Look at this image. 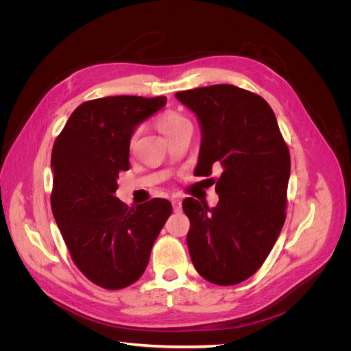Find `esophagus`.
I'll return each instance as SVG.
<instances>
[{"label": "esophagus", "instance_id": "esophagus-1", "mask_svg": "<svg viewBox=\"0 0 351 351\" xmlns=\"http://www.w3.org/2000/svg\"><path fill=\"white\" fill-rule=\"evenodd\" d=\"M171 204H173V209H174V212H178L180 209H182V202H180L178 199H173V200H171Z\"/></svg>", "mask_w": 351, "mask_h": 351}]
</instances>
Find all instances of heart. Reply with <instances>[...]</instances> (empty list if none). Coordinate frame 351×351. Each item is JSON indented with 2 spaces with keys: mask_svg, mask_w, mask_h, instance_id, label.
<instances>
[{
  "mask_svg": "<svg viewBox=\"0 0 351 351\" xmlns=\"http://www.w3.org/2000/svg\"><path fill=\"white\" fill-rule=\"evenodd\" d=\"M186 123H189V120L186 119L184 115L178 114V112H176V111H167V112H164L161 117H159L158 121H156V125H158L159 132H161L162 134H165V136L168 137L169 134H173V133L178 129V127H182V125L186 124ZM136 136H137V132L132 136V139H130V147H133V145H134Z\"/></svg>",
  "mask_w": 351,
  "mask_h": 351,
  "instance_id": "heart-1",
  "label": "heart"
}]
</instances>
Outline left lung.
Returning <instances> with one entry per match:
<instances>
[{"label":"left lung","mask_w":351,"mask_h":351,"mask_svg":"<svg viewBox=\"0 0 351 351\" xmlns=\"http://www.w3.org/2000/svg\"><path fill=\"white\" fill-rule=\"evenodd\" d=\"M202 124L196 171L215 183V208L183 200L187 246L200 277L217 285L250 278L268 258L285 221L290 151L275 114L261 95L232 84L177 92Z\"/></svg>","instance_id":"left-lung-1"}]
</instances>
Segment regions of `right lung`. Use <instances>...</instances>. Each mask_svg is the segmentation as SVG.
I'll return each instance as SVG.
<instances>
[{"label":"right lung","instance_id":"right-lung-1","mask_svg":"<svg viewBox=\"0 0 351 351\" xmlns=\"http://www.w3.org/2000/svg\"><path fill=\"white\" fill-rule=\"evenodd\" d=\"M165 97H107L80 104L52 147L51 208L71 261L93 284L120 290L142 277L154 243L171 215L167 199L129 208L115 197L130 168L136 125Z\"/></svg>","mask_w":351,"mask_h":351}]
</instances>
